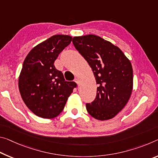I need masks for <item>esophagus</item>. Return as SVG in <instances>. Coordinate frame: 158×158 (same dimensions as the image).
<instances>
[{
  "label": "esophagus",
  "mask_w": 158,
  "mask_h": 158,
  "mask_svg": "<svg viewBox=\"0 0 158 158\" xmlns=\"http://www.w3.org/2000/svg\"><path fill=\"white\" fill-rule=\"evenodd\" d=\"M74 81L75 82V83H76L77 85H79V79H77V78H76V79H74Z\"/></svg>",
  "instance_id": "34e87169"
}]
</instances>
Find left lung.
Instances as JSON below:
<instances>
[{"label":"left lung","instance_id":"obj_1","mask_svg":"<svg viewBox=\"0 0 158 158\" xmlns=\"http://www.w3.org/2000/svg\"><path fill=\"white\" fill-rule=\"evenodd\" d=\"M73 44L92 69L97 88L96 99L86 105L94 118L108 120L124 108L133 90V69L118 47L94 34L74 36Z\"/></svg>","mask_w":158,"mask_h":158}]
</instances>
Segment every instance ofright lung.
<instances>
[{
  "instance_id": "right-lung-1",
  "label": "right lung",
  "mask_w": 158,
  "mask_h": 158,
  "mask_svg": "<svg viewBox=\"0 0 158 158\" xmlns=\"http://www.w3.org/2000/svg\"><path fill=\"white\" fill-rule=\"evenodd\" d=\"M72 40L69 35H54L34 47L24 59L18 80L19 93L28 108L41 118L58 116L77 86L74 81H66L54 66Z\"/></svg>"
}]
</instances>
